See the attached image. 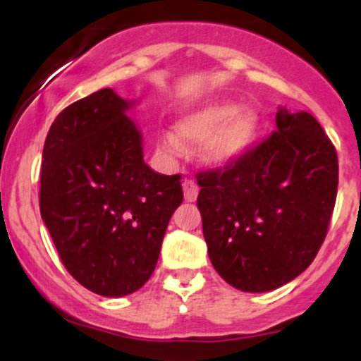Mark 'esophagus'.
Wrapping results in <instances>:
<instances>
[{
	"label": "esophagus",
	"mask_w": 361,
	"mask_h": 361,
	"mask_svg": "<svg viewBox=\"0 0 361 361\" xmlns=\"http://www.w3.org/2000/svg\"><path fill=\"white\" fill-rule=\"evenodd\" d=\"M183 193L186 202H195L198 197V185L193 180H185L183 181Z\"/></svg>",
	"instance_id": "esophagus-1"
}]
</instances>
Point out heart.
I'll list each match as a JSON object with an SVG mask.
<instances>
[{"label":"heart","mask_w":361,"mask_h":361,"mask_svg":"<svg viewBox=\"0 0 361 361\" xmlns=\"http://www.w3.org/2000/svg\"><path fill=\"white\" fill-rule=\"evenodd\" d=\"M259 132V118L255 111L239 110L231 102L210 103L185 115L176 123V137L168 135L164 147L178 151L207 142L204 157L214 166H227L246 154Z\"/></svg>","instance_id":"1"}]
</instances>
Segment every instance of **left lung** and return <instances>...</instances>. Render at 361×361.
<instances>
[{"label": "left lung", "mask_w": 361, "mask_h": 361, "mask_svg": "<svg viewBox=\"0 0 361 361\" xmlns=\"http://www.w3.org/2000/svg\"><path fill=\"white\" fill-rule=\"evenodd\" d=\"M197 181L215 271L243 292H268L299 276L321 250L336 204L338 154L312 115L281 109L275 132Z\"/></svg>", "instance_id": "8db88e82"}]
</instances>
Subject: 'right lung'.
Wrapping results in <instances>:
<instances>
[{
	"label": "right lung",
	"mask_w": 361,
	"mask_h": 361,
	"mask_svg": "<svg viewBox=\"0 0 361 361\" xmlns=\"http://www.w3.org/2000/svg\"><path fill=\"white\" fill-rule=\"evenodd\" d=\"M111 88L71 103L49 128L40 215L62 264L103 297L151 279L169 219L183 202L181 175L144 163L142 135Z\"/></svg>",
	"instance_id": "1"
}]
</instances>
